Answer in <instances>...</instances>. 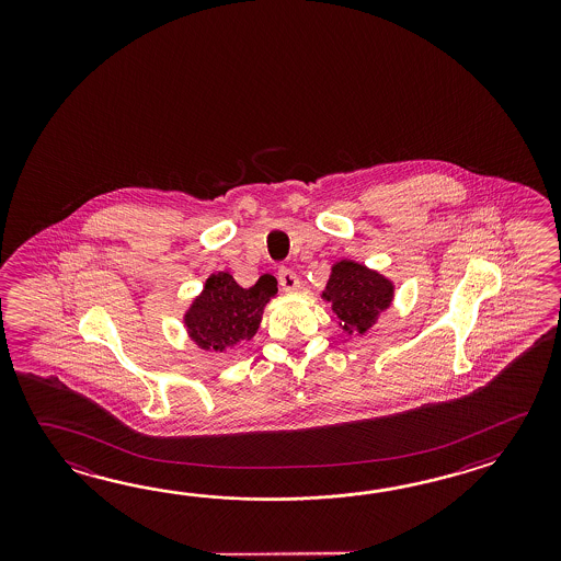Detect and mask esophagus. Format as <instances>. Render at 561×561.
<instances>
[{
  "label": "esophagus",
  "instance_id": "34e87169",
  "mask_svg": "<svg viewBox=\"0 0 561 561\" xmlns=\"http://www.w3.org/2000/svg\"><path fill=\"white\" fill-rule=\"evenodd\" d=\"M278 285L283 286L286 293H295V290H298L300 283H298V276L290 268L280 266L278 268Z\"/></svg>",
  "mask_w": 561,
  "mask_h": 561
}]
</instances>
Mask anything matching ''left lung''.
<instances>
[{
    "label": "left lung",
    "instance_id": "8db88e82",
    "mask_svg": "<svg viewBox=\"0 0 561 561\" xmlns=\"http://www.w3.org/2000/svg\"><path fill=\"white\" fill-rule=\"evenodd\" d=\"M394 286L389 278L355 261L333 264L321 297L331 302L341 327L365 334L379 314L391 307Z\"/></svg>",
    "mask_w": 561,
    "mask_h": 561
}]
</instances>
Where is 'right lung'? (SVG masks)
I'll return each mask as SVG.
<instances>
[{"label":"right lung","mask_w":561,"mask_h":561,"mask_svg":"<svg viewBox=\"0 0 561 561\" xmlns=\"http://www.w3.org/2000/svg\"><path fill=\"white\" fill-rule=\"evenodd\" d=\"M276 278L263 275L256 285L242 288L228 273L206 278L203 293L192 300L184 327L204 351L228 353L251 341L263 321V310L276 297Z\"/></svg>","instance_id":"1"}]
</instances>
